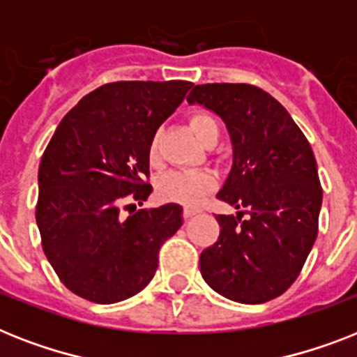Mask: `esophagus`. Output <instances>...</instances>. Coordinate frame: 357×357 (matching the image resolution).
<instances>
[{
	"label": "esophagus",
	"mask_w": 357,
	"mask_h": 357,
	"mask_svg": "<svg viewBox=\"0 0 357 357\" xmlns=\"http://www.w3.org/2000/svg\"><path fill=\"white\" fill-rule=\"evenodd\" d=\"M197 213H199L197 208H190V206L184 208V219H192L193 215H197Z\"/></svg>",
	"instance_id": "1"
}]
</instances>
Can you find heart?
<instances>
[{
    "instance_id": "b5f03b06",
    "label": "heart",
    "mask_w": 357,
    "mask_h": 357,
    "mask_svg": "<svg viewBox=\"0 0 357 357\" xmlns=\"http://www.w3.org/2000/svg\"><path fill=\"white\" fill-rule=\"evenodd\" d=\"M190 127L204 145L210 144L212 139H218L219 136L218 123L208 114H193L190 118ZM149 160L151 164L158 162V134L151 139ZM215 186H218V178L210 171L178 169L171 171L162 178L158 184V192L167 201L181 202L186 206H197L206 199L208 193L215 190Z\"/></svg>"
}]
</instances>
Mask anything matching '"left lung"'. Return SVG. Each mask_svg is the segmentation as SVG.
I'll list each match as a JSON object with an SVG mask.
<instances>
[{"label":"left lung","instance_id":"1","mask_svg":"<svg viewBox=\"0 0 357 357\" xmlns=\"http://www.w3.org/2000/svg\"><path fill=\"white\" fill-rule=\"evenodd\" d=\"M188 102L227 123L234 164L218 199L239 210L215 215L221 230L201 252L202 278L230 301H273L301 275L317 238L323 188L312 145L286 108L252 84H197Z\"/></svg>","mask_w":357,"mask_h":357}]
</instances>
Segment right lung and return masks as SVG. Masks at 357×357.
I'll list each match as a JSON object with an SVG mask.
<instances>
[{"label": "right lung", "instance_id": "right-lung-1", "mask_svg": "<svg viewBox=\"0 0 357 357\" xmlns=\"http://www.w3.org/2000/svg\"><path fill=\"white\" fill-rule=\"evenodd\" d=\"M192 86L108 82L56 127L40 162L36 225L45 258L71 293L114 304L153 280L158 250L182 225V206L136 210L132 201L142 204L153 192L151 139ZM129 207L135 213L125 218L121 210Z\"/></svg>", "mask_w": 357, "mask_h": 357}]
</instances>
